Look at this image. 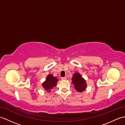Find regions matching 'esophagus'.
Instances as JSON below:
<instances>
[{"instance_id": "esophagus-1", "label": "esophagus", "mask_w": 125, "mask_h": 125, "mask_svg": "<svg viewBox=\"0 0 125 125\" xmlns=\"http://www.w3.org/2000/svg\"><path fill=\"white\" fill-rule=\"evenodd\" d=\"M61 79H62V80H66V79H67V77H63L61 78Z\"/></svg>"}]
</instances>
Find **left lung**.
Wrapping results in <instances>:
<instances>
[{"label": "left lung", "instance_id": "8db88e82", "mask_svg": "<svg viewBox=\"0 0 125 125\" xmlns=\"http://www.w3.org/2000/svg\"><path fill=\"white\" fill-rule=\"evenodd\" d=\"M72 83L74 85L75 89L78 92L84 91L86 88V83L85 79L82 77L78 73H75L72 77Z\"/></svg>", "mask_w": 125, "mask_h": 125}]
</instances>
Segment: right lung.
<instances>
[{"mask_svg":"<svg viewBox=\"0 0 125 125\" xmlns=\"http://www.w3.org/2000/svg\"><path fill=\"white\" fill-rule=\"evenodd\" d=\"M58 81V79H57V77L53 76L52 74H49L47 76L46 81L42 83V86L47 92H49L50 90L56 86Z\"/></svg>","mask_w":125,"mask_h":125,"instance_id":"right-lung-1","label":"right lung"}]
</instances>
